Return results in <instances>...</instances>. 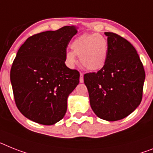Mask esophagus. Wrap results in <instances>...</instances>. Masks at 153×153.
Returning <instances> with one entry per match:
<instances>
[{"mask_svg":"<svg viewBox=\"0 0 153 153\" xmlns=\"http://www.w3.org/2000/svg\"><path fill=\"white\" fill-rule=\"evenodd\" d=\"M79 81H80L81 83H82L84 82V79H83V73L80 72V79H79Z\"/></svg>","mask_w":153,"mask_h":153,"instance_id":"34e87169","label":"esophagus"}]
</instances>
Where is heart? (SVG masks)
<instances>
[{
	"label": "heart",
	"mask_w": 153,
	"mask_h": 153,
	"mask_svg": "<svg viewBox=\"0 0 153 153\" xmlns=\"http://www.w3.org/2000/svg\"><path fill=\"white\" fill-rule=\"evenodd\" d=\"M72 51H67V65L72 67L79 56L80 63L89 71H98L103 68L108 56V42L98 33H85L77 37L71 43Z\"/></svg>",
	"instance_id": "obj_1"
}]
</instances>
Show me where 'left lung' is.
<instances>
[{
  "instance_id": "1",
  "label": "left lung",
  "mask_w": 153,
  "mask_h": 153,
  "mask_svg": "<svg viewBox=\"0 0 153 153\" xmlns=\"http://www.w3.org/2000/svg\"><path fill=\"white\" fill-rule=\"evenodd\" d=\"M107 60L97 72L84 74L89 102L98 117L107 121L121 120L131 114L142 99L146 73L134 47L114 33H105Z\"/></svg>"
}]
</instances>
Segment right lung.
<instances>
[{"label": "right lung", "mask_w": 153, "mask_h": 153, "mask_svg": "<svg viewBox=\"0 0 153 153\" xmlns=\"http://www.w3.org/2000/svg\"><path fill=\"white\" fill-rule=\"evenodd\" d=\"M75 26H64L29 37L21 46L11 68L15 104L29 120L44 125L61 120L68 97L79 83V72L65 65Z\"/></svg>", "instance_id": "1"}]
</instances>
